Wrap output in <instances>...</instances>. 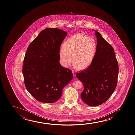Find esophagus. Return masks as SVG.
Wrapping results in <instances>:
<instances>
[{"mask_svg": "<svg viewBox=\"0 0 135 135\" xmlns=\"http://www.w3.org/2000/svg\"><path fill=\"white\" fill-rule=\"evenodd\" d=\"M72 73H73V75L74 76H76V74H75V72L74 71V70H72Z\"/></svg>", "mask_w": 135, "mask_h": 135, "instance_id": "34e87169", "label": "esophagus"}]
</instances>
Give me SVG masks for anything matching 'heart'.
Returning a JSON list of instances; mask_svg holds the SVG:
<instances>
[{"label": "heart", "instance_id": "1", "mask_svg": "<svg viewBox=\"0 0 135 135\" xmlns=\"http://www.w3.org/2000/svg\"><path fill=\"white\" fill-rule=\"evenodd\" d=\"M63 48L59 51L61 65L68 67L73 59L74 67L83 70L92 62L96 52V41L84 33H77L65 41Z\"/></svg>", "mask_w": 135, "mask_h": 135}]
</instances>
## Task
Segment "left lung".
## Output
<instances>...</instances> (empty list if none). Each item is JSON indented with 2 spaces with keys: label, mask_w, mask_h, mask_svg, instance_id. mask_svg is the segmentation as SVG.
I'll return each mask as SVG.
<instances>
[{
  "label": "left lung",
  "mask_w": 135,
  "mask_h": 135,
  "mask_svg": "<svg viewBox=\"0 0 135 135\" xmlns=\"http://www.w3.org/2000/svg\"><path fill=\"white\" fill-rule=\"evenodd\" d=\"M96 51L91 65L76 76L84 86L81 94L84 102L92 107L105 102L113 94L118 82V65L111 45L95 31Z\"/></svg>",
  "instance_id": "left-lung-1"
}]
</instances>
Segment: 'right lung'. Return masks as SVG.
<instances>
[{
  "instance_id": "obj_1",
  "label": "right lung",
  "mask_w": 135,
  "mask_h": 135,
  "mask_svg": "<svg viewBox=\"0 0 135 135\" xmlns=\"http://www.w3.org/2000/svg\"><path fill=\"white\" fill-rule=\"evenodd\" d=\"M67 34L59 28H47L28 46L22 66L24 84L39 102H57L73 78L71 70L59 63L60 47Z\"/></svg>"
}]
</instances>
